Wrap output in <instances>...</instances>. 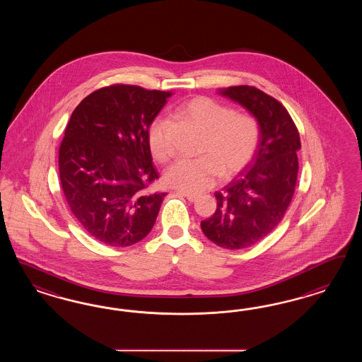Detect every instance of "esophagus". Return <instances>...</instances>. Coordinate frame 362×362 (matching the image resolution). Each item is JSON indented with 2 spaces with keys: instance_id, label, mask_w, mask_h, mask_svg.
<instances>
[{
  "instance_id": "1",
  "label": "esophagus",
  "mask_w": 362,
  "mask_h": 362,
  "mask_svg": "<svg viewBox=\"0 0 362 362\" xmlns=\"http://www.w3.org/2000/svg\"><path fill=\"white\" fill-rule=\"evenodd\" d=\"M179 195H182V197H187L189 202H195L197 200V195L195 194H189V192H183V191H179Z\"/></svg>"
}]
</instances>
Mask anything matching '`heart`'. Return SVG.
Wrapping results in <instances>:
<instances>
[{"label": "heart", "mask_w": 362, "mask_h": 362, "mask_svg": "<svg viewBox=\"0 0 362 362\" xmlns=\"http://www.w3.org/2000/svg\"><path fill=\"white\" fill-rule=\"evenodd\" d=\"M189 121L204 132L199 158L177 159L165 171L170 186L187 192H203L214 186L221 174L230 176L252 160L260 139V127L250 114L235 110L209 97H197L182 107ZM147 142L153 156L165 162L173 155L167 138L165 117H156L147 132Z\"/></svg>", "instance_id": "heart-1"}]
</instances>
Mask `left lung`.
Masks as SVG:
<instances>
[{"label": "left lung", "mask_w": 362, "mask_h": 362, "mask_svg": "<svg viewBox=\"0 0 362 362\" xmlns=\"http://www.w3.org/2000/svg\"><path fill=\"white\" fill-rule=\"evenodd\" d=\"M259 123L252 163L223 191L215 192V214L200 223L209 240L226 250L248 248L281 221L296 187L300 135L284 106L259 88H220Z\"/></svg>", "instance_id": "obj_1"}]
</instances>
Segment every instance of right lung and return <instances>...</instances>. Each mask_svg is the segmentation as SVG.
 <instances>
[{
	"instance_id": "right-lung-1",
	"label": "right lung",
	"mask_w": 362,
	"mask_h": 362,
	"mask_svg": "<svg viewBox=\"0 0 362 362\" xmlns=\"http://www.w3.org/2000/svg\"><path fill=\"white\" fill-rule=\"evenodd\" d=\"M170 91L114 85L83 99L71 114L59 147V179L81 227L110 247H129L153 230L165 192L147 132Z\"/></svg>"
}]
</instances>
